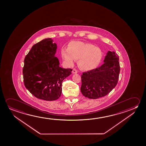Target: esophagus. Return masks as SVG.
I'll return each mask as SVG.
<instances>
[{
    "label": "esophagus",
    "instance_id": "34e87169",
    "mask_svg": "<svg viewBox=\"0 0 146 146\" xmlns=\"http://www.w3.org/2000/svg\"><path fill=\"white\" fill-rule=\"evenodd\" d=\"M72 73H73V74H76L77 73V71L75 69H73V70H72Z\"/></svg>",
    "mask_w": 146,
    "mask_h": 146
}]
</instances>
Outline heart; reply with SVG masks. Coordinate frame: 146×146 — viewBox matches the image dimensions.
Instances as JSON below:
<instances>
[{
	"label": "heart",
	"mask_w": 146,
	"mask_h": 146,
	"mask_svg": "<svg viewBox=\"0 0 146 146\" xmlns=\"http://www.w3.org/2000/svg\"><path fill=\"white\" fill-rule=\"evenodd\" d=\"M61 54L68 66L74 64L78 60L80 69L89 71L97 68L100 64L103 56L102 49L92 44L73 41L68 44L67 49L63 48Z\"/></svg>",
	"instance_id": "obj_1"
}]
</instances>
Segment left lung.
Wrapping results in <instances>:
<instances>
[{"mask_svg": "<svg viewBox=\"0 0 146 146\" xmlns=\"http://www.w3.org/2000/svg\"><path fill=\"white\" fill-rule=\"evenodd\" d=\"M120 70L118 54L108 51L103 65L81 75V93L89 99L105 96L116 86Z\"/></svg>", "mask_w": 146, "mask_h": 146, "instance_id": "8db88e82", "label": "left lung"}]
</instances>
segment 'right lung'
Segmentation results:
<instances>
[{
    "label": "right lung",
    "mask_w": 146,
    "mask_h": 146,
    "mask_svg": "<svg viewBox=\"0 0 146 146\" xmlns=\"http://www.w3.org/2000/svg\"><path fill=\"white\" fill-rule=\"evenodd\" d=\"M53 41L46 38L34 44L25 56L23 69L26 88L34 97L48 101L60 97L63 81L72 71L60 67Z\"/></svg>",
    "instance_id": "add662e5"
}]
</instances>
